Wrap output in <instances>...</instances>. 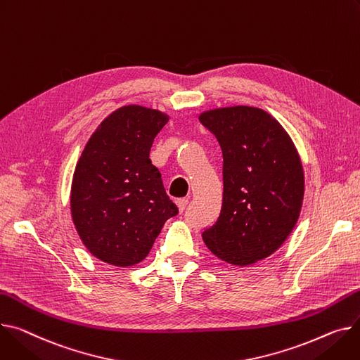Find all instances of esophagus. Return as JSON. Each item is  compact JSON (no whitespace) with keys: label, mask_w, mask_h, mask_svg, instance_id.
<instances>
[{"label":"esophagus","mask_w":360,"mask_h":360,"mask_svg":"<svg viewBox=\"0 0 360 360\" xmlns=\"http://www.w3.org/2000/svg\"><path fill=\"white\" fill-rule=\"evenodd\" d=\"M188 202H189V201H188L186 198H181V200H178V201H176V205H178V208H179V211H181V212H184V211L186 210Z\"/></svg>","instance_id":"34e87169"}]
</instances>
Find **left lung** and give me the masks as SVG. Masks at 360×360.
I'll use <instances>...</instances> for the list:
<instances>
[{
    "instance_id": "8db88e82",
    "label": "left lung",
    "mask_w": 360,
    "mask_h": 360,
    "mask_svg": "<svg viewBox=\"0 0 360 360\" xmlns=\"http://www.w3.org/2000/svg\"><path fill=\"white\" fill-rule=\"evenodd\" d=\"M200 122L223 152V202L202 233L221 260L246 266L276 252L295 227L304 198V172L291 137L256 107L210 110Z\"/></svg>"
}]
</instances>
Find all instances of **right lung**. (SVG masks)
Masks as SVG:
<instances>
[{"label": "right lung", "instance_id": "1", "mask_svg": "<svg viewBox=\"0 0 360 360\" xmlns=\"http://www.w3.org/2000/svg\"><path fill=\"white\" fill-rule=\"evenodd\" d=\"M167 115L126 105L94 131L75 167L70 211L85 248L114 266H131L150 252L165 221L178 214L149 159Z\"/></svg>", "mask_w": 360, "mask_h": 360}]
</instances>
